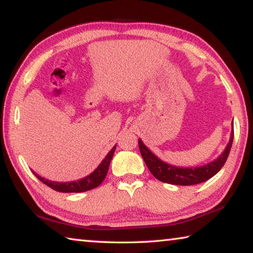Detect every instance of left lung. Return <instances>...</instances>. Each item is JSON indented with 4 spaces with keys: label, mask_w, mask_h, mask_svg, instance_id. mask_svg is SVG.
<instances>
[{
    "label": "left lung",
    "mask_w": 253,
    "mask_h": 253,
    "mask_svg": "<svg viewBox=\"0 0 253 253\" xmlns=\"http://www.w3.org/2000/svg\"><path fill=\"white\" fill-rule=\"evenodd\" d=\"M231 125H232V129H231L230 140L223 153L211 163L203 166H198V168H179V166L170 165L169 163L162 161L161 158H158L151 149H148V147L142 142L140 138L138 139L139 151L145 163H146L148 169L151 170V173L158 181L174 184V185H195V184L203 183L214 176L222 169L226 160H228L234 136L233 121Z\"/></svg>",
    "instance_id": "1"
}]
</instances>
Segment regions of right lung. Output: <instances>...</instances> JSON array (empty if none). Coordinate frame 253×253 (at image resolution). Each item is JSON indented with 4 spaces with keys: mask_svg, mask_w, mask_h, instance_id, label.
Returning <instances> with one entry per match:
<instances>
[{
    "mask_svg": "<svg viewBox=\"0 0 253 253\" xmlns=\"http://www.w3.org/2000/svg\"><path fill=\"white\" fill-rule=\"evenodd\" d=\"M115 149H116V145L110 149L109 153L107 154L106 157L101 161V163L98 165V168L93 170L87 176L84 178H80L78 181H72V182H55V181H50V179H46L44 177H41L40 175H38L36 172L33 174L40 179V181L48 185L49 187L52 188V190L57 192H62V193H80V192H85L89 190H92L97 186H99L100 184L104 181L107 173H108L109 164L111 158L114 156Z\"/></svg>",
    "mask_w": 253,
    "mask_h": 253,
    "instance_id": "add662e5",
    "label": "right lung"
}]
</instances>
